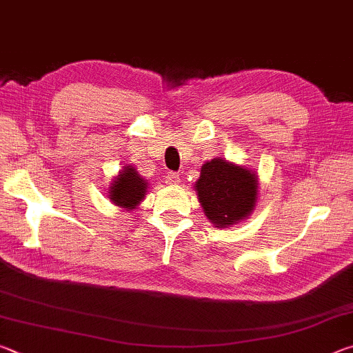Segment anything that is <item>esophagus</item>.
I'll list each match as a JSON object with an SVG mask.
<instances>
[{"label":"esophagus","instance_id":"obj_1","mask_svg":"<svg viewBox=\"0 0 353 353\" xmlns=\"http://www.w3.org/2000/svg\"><path fill=\"white\" fill-rule=\"evenodd\" d=\"M165 181H166V183L174 185V183L181 182V177H179V172H176V171H168V172H166Z\"/></svg>","mask_w":353,"mask_h":353}]
</instances>
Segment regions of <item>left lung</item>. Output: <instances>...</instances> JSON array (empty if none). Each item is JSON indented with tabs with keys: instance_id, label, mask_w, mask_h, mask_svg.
<instances>
[{
	"instance_id": "8db88e82",
	"label": "left lung",
	"mask_w": 353,
	"mask_h": 353,
	"mask_svg": "<svg viewBox=\"0 0 353 353\" xmlns=\"http://www.w3.org/2000/svg\"><path fill=\"white\" fill-rule=\"evenodd\" d=\"M199 202L216 227L244 219L256 201V176L243 166L213 159L201 168L196 182Z\"/></svg>"
}]
</instances>
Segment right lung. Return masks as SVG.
<instances>
[{
    "instance_id": "right-lung-1",
    "label": "right lung",
    "mask_w": 353,
    "mask_h": 353,
    "mask_svg": "<svg viewBox=\"0 0 353 353\" xmlns=\"http://www.w3.org/2000/svg\"><path fill=\"white\" fill-rule=\"evenodd\" d=\"M148 183L132 166H126L124 171L119 172V176L113 181L109 198L113 201V204L124 208H135L137 204L143 199L146 193Z\"/></svg>"
}]
</instances>
